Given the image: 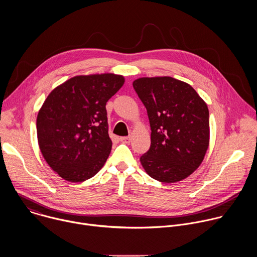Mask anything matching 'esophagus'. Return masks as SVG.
Wrapping results in <instances>:
<instances>
[{
  "instance_id": "1",
  "label": "esophagus",
  "mask_w": 257,
  "mask_h": 257,
  "mask_svg": "<svg viewBox=\"0 0 257 257\" xmlns=\"http://www.w3.org/2000/svg\"><path fill=\"white\" fill-rule=\"evenodd\" d=\"M132 137L131 136H123V137H120V141L121 142H124V143H130Z\"/></svg>"
}]
</instances>
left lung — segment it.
Here are the masks:
<instances>
[{
  "instance_id": "obj_1",
  "label": "left lung",
  "mask_w": 257,
  "mask_h": 257,
  "mask_svg": "<svg viewBox=\"0 0 257 257\" xmlns=\"http://www.w3.org/2000/svg\"><path fill=\"white\" fill-rule=\"evenodd\" d=\"M148 111L151 148L140 162L152 178L175 183L202 163L209 143L208 108L188 83L173 77H143L133 82Z\"/></svg>"
}]
</instances>
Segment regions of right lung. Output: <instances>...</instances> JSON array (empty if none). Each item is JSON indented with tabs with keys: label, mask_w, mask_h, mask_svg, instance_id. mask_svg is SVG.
I'll return each instance as SVG.
<instances>
[{
	"label": "right lung",
	"mask_w": 257,
	"mask_h": 257,
	"mask_svg": "<svg viewBox=\"0 0 257 257\" xmlns=\"http://www.w3.org/2000/svg\"><path fill=\"white\" fill-rule=\"evenodd\" d=\"M121 75L75 76L56 87L36 119L41 152L63 179L82 182L93 177L112 150L106 101L124 84Z\"/></svg>",
	"instance_id": "obj_1"
}]
</instances>
